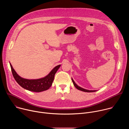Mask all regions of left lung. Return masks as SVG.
I'll return each instance as SVG.
<instances>
[{"instance_id": "8db88e82", "label": "left lung", "mask_w": 129, "mask_h": 129, "mask_svg": "<svg viewBox=\"0 0 129 129\" xmlns=\"http://www.w3.org/2000/svg\"><path fill=\"white\" fill-rule=\"evenodd\" d=\"M72 79V82H73V85H74V86H75V87H76L77 89H78V90H80L82 91H84V92H95V91H96V90H87V89L82 88H81V87L78 86V85L76 84V83L75 82V81H73V80L72 79Z\"/></svg>"}]
</instances>
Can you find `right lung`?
<instances>
[{
	"label": "right lung",
	"mask_w": 129,
	"mask_h": 129,
	"mask_svg": "<svg viewBox=\"0 0 129 129\" xmlns=\"http://www.w3.org/2000/svg\"><path fill=\"white\" fill-rule=\"evenodd\" d=\"M10 66L13 76L18 84L27 90L40 92L48 89L51 87L54 80V75L61 65L55 67L44 78L36 80H28L20 77L14 69L11 63Z\"/></svg>",
	"instance_id": "1"
}]
</instances>
